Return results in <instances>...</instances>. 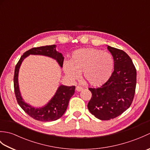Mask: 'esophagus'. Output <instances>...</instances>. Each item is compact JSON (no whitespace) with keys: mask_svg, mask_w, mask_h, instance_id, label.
<instances>
[{"mask_svg":"<svg viewBox=\"0 0 150 150\" xmlns=\"http://www.w3.org/2000/svg\"><path fill=\"white\" fill-rule=\"evenodd\" d=\"M76 90H77V91H81L83 90V88H82V87L78 86L76 87Z\"/></svg>","mask_w":150,"mask_h":150,"instance_id":"34e87169","label":"esophagus"}]
</instances>
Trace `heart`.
<instances>
[{
    "instance_id": "1",
    "label": "heart",
    "mask_w": 150,
    "mask_h": 150,
    "mask_svg": "<svg viewBox=\"0 0 150 150\" xmlns=\"http://www.w3.org/2000/svg\"><path fill=\"white\" fill-rule=\"evenodd\" d=\"M114 69L112 55L100 50L88 47L72 53L71 60L63 64V69L70 80L77 81L84 73L85 81L92 86L98 87L108 82Z\"/></svg>"
}]
</instances>
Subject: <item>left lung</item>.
Here are the masks:
<instances>
[{"instance_id": "1", "label": "left lung", "mask_w": 150, "mask_h": 150, "mask_svg": "<svg viewBox=\"0 0 150 150\" xmlns=\"http://www.w3.org/2000/svg\"><path fill=\"white\" fill-rule=\"evenodd\" d=\"M114 60L111 77L100 88H89L90 113L103 120L114 119L131 106L135 93L137 71L132 60L124 51L108 46Z\"/></svg>"}]
</instances>
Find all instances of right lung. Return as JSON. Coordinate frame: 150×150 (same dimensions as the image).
I'll return each instance as SVG.
<instances>
[{"mask_svg":"<svg viewBox=\"0 0 150 150\" xmlns=\"http://www.w3.org/2000/svg\"><path fill=\"white\" fill-rule=\"evenodd\" d=\"M30 55H40L47 56L57 60L60 66L62 68L64 57L62 54L56 50L55 45H50L33 47L25 52L18 60L15 68V74L13 78L14 91L17 103L21 108L28 115L33 119L42 122L54 121L61 117L68 108L69 99L75 93V86H66L60 85L57 89L55 95L52 97L48 103L42 108H35L25 103L22 99L19 90L18 76V71L21 64L24 59Z\"/></svg>","mask_w":150,"mask_h":150,"instance_id":"obj_1","label":"right lung"}]
</instances>
